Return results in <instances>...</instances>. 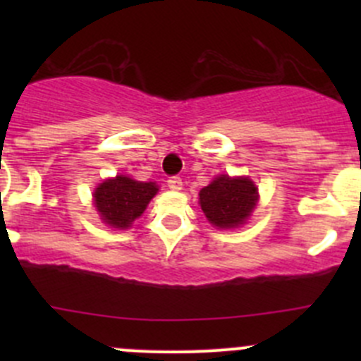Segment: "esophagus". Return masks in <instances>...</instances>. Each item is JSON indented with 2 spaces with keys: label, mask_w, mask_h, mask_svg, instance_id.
I'll return each mask as SVG.
<instances>
[{
  "label": "esophagus",
  "mask_w": 361,
  "mask_h": 361,
  "mask_svg": "<svg viewBox=\"0 0 361 361\" xmlns=\"http://www.w3.org/2000/svg\"><path fill=\"white\" fill-rule=\"evenodd\" d=\"M167 187H169L171 190H181V187H183V181H181L180 176H171L169 180H167Z\"/></svg>",
  "instance_id": "obj_1"
}]
</instances>
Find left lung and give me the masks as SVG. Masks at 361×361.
<instances>
[{"label": "left lung", "instance_id": "1", "mask_svg": "<svg viewBox=\"0 0 361 361\" xmlns=\"http://www.w3.org/2000/svg\"><path fill=\"white\" fill-rule=\"evenodd\" d=\"M257 187L248 178L220 176L199 194L207 220L220 228L239 227L257 206Z\"/></svg>", "mask_w": 361, "mask_h": 361}]
</instances>
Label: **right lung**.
Masks as SVG:
<instances>
[{"label": "right lung", "instance_id": "add662e5", "mask_svg": "<svg viewBox=\"0 0 361 361\" xmlns=\"http://www.w3.org/2000/svg\"><path fill=\"white\" fill-rule=\"evenodd\" d=\"M157 190L155 183H141L127 176H116L103 181L96 188L94 204L104 224L115 228H127L141 216Z\"/></svg>", "mask_w": 361, "mask_h": 361}]
</instances>
